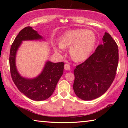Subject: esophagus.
Instances as JSON below:
<instances>
[{"label":"esophagus","instance_id":"esophagus-1","mask_svg":"<svg viewBox=\"0 0 128 128\" xmlns=\"http://www.w3.org/2000/svg\"><path fill=\"white\" fill-rule=\"evenodd\" d=\"M64 69L66 70H70V66L69 64H64Z\"/></svg>","mask_w":128,"mask_h":128}]
</instances>
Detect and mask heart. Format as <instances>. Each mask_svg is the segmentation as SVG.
I'll return each instance as SVG.
<instances>
[{
	"instance_id": "obj_1",
	"label": "heart",
	"mask_w": 128,
	"mask_h": 128,
	"mask_svg": "<svg viewBox=\"0 0 128 128\" xmlns=\"http://www.w3.org/2000/svg\"><path fill=\"white\" fill-rule=\"evenodd\" d=\"M96 43L94 32L85 29L74 30L63 35L59 41V48H70V54L73 60L80 62L90 55Z\"/></svg>"
}]
</instances>
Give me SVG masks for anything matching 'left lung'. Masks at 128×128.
I'll use <instances>...</instances> for the list:
<instances>
[{
	"label": "left lung",
	"mask_w": 128,
	"mask_h": 128,
	"mask_svg": "<svg viewBox=\"0 0 128 128\" xmlns=\"http://www.w3.org/2000/svg\"><path fill=\"white\" fill-rule=\"evenodd\" d=\"M103 44L74 70L73 90L83 100H92L106 92L114 80L118 68V46L111 35L106 32Z\"/></svg>",
	"instance_id": "1"
}]
</instances>
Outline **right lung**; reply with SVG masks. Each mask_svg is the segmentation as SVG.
<instances>
[{"label":"right lung","mask_w":128,"mask_h":128,"mask_svg":"<svg viewBox=\"0 0 128 128\" xmlns=\"http://www.w3.org/2000/svg\"><path fill=\"white\" fill-rule=\"evenodd\" d=\"M42 37L31 27L22 30L12 44L10 51L9 64L12 80L17 88L26 97L34 101H43L50 97L64 73V62H46L42 72L34 78L22 77L16 66L17 50L22 41L41 40Z\"/></svg>","instance_id":"1"}]
</instances>
